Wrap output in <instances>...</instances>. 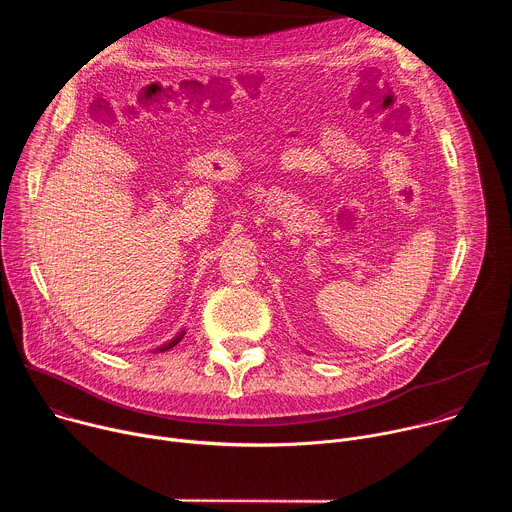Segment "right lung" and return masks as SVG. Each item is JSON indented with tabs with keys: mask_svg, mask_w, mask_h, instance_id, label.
Here are the masks:
<instances>
[{
	"mask_svg": "<svg viewBox=\"0 0 512 512\" xmlns=\"http://www.w3.org/2000/svg\"><path fill=\"white\" fill-rule=\"evenodd\" d=\"M184 334H186V332H184V330H180V332H178V334H176V336H174L170 342H166V344H162L160 348H156V352H166V350L174 348V346H176V344H178V342L184 338Z\"/></svg>",
	"mask_w": 512,
	"mask_h": 512,
	"instance_id": "right-lung-1",
	"label": "right lung"
}]
</instances>
